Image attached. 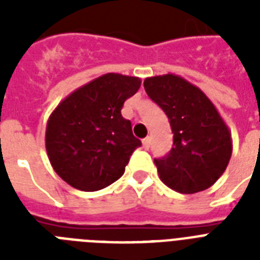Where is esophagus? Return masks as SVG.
I'll list each match as a JSON object with an SVG mask.
<instances>
[{
    "instance_id": "1",
    "label": "esophagus",
    "mask_w": 260,
    "mask_h": 260,
    "mask_svg": "<svg viewBox=\"0 0 260 260\" xmlns=\"http://www.w3.org/2000/svg\"><path fill=\"white\" fill-rule=\"evenodd\" d=\"M150 144H151L150 136H147L146 139H143V148H144V150H148V148H150Z\"/></svg>"
}]
</instances>
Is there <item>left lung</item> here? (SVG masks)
<instances>
[{"instance_id": "left-lung-1", "label": "left lung", "mask_w": 260, "mask_h": 260, "mask_svg": "<svg viewBox=\"0 0 260 260\" xmlns=\"http://www.w3.org/2000/svg\"><path fill=\"white\" fill-rule=\"evenodd\" d=\"M144 89L167 114L174 134L169 155L155 159L160 181L182 194L210 187L232 155L231 132L213 102L179 75L146 78Z\"/></svg>"}]
</instances>
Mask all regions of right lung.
Wrapping results in <instances>:
<instances>
[{"instance_id":"add662e5","label":"right lung","mask_w":260,"mask_h":260,"mask_svg":"<svg viewBox=\"0 0 260 260\" xmlns=\"http://www.w3.org/2000/svg\"><path fill=\"white\" fill-rule=\"evenodd\" d=\"M142 85L138 77L108 73L67 95L51 113L46 150L63 181L97 191L121 177L142 142L121 116L125 100Z\"/></svg>"}]
</instances>
